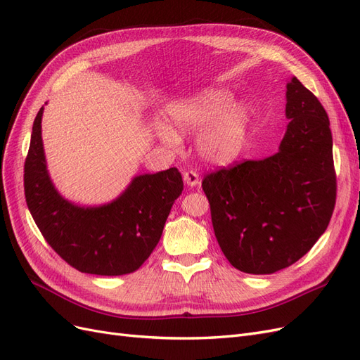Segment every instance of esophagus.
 Masks as SVG:
<instances>
[{
	"label": "esophagus",
	"mask_w": 360,
	"mask_h": 360,
	"mask_svg": "<svg viewBox=\"0 0 360 360\" xmlns=\"http://www.w3.org/2000/svg\"><path fill=\"white\" fill-rule=\"evenodd\" d=\"M183 179H184V181H186L188 186H191V188H195V186H198V184H200L198 172L193 171V169H189V171L184 172Z\"/></svg>",
	"instance_id": "esophagus-1"
}]
</instances>
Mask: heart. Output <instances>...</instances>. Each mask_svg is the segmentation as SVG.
Instances as JSON below:
<instances>
[{
    "instance_id": "heart-1",
    "label": "heart",
    "mask_w": 360,
    "mask_h": 360,
    "mask_svg": "<svg viewBox=\"0 0 360 360\" xmlns=\"http://www.w3.org/2000/svg\"><path fill=\"white\" fill-rule=\"evenodd\" d=\"M234 96L224 89H209L189 99L172 103L171 123L180 134H195L198 155L213 165H225L242 153L248 139L249 111L242 103H231ZM158 136L169 147L180 144V136L167 124L158 126Z\"/></svg>"
}]
</instances>
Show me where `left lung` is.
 I'll return each instance as SVG.
<instances>
[{
	"label": "left lung",
	"instance_id": "left-lung-1",
	"mask_svg": "<svg viewBox=\"0 0 360 360\" xmlns=\"http://www.w3.org/2000/svg\"><path fill=\"white\" fill-rule=\"evenodd\" d=\"M278 153L207 174L202 191L224 255L245 274L270 275L300 259L328 228L336 201L332 132L323 105L297 78Z\"/></svg>",
	"mask_w": 360,
	"mask_h": 360
}]
</instances>
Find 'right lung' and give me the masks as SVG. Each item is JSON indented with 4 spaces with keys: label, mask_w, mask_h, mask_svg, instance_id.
Returning a JSON list of instances; mask_svg holds the SVG:
<instances>
[{
    "label": "right lung",
    "mask_w": 360,
    "mask_h": 360,
    "mask_svg": "<svg viewBox=\"0 0 360 360\" xmlns=\"http://www.w3.org/2000/svg\"><path fill=\"white\" fill-rule=\"evenodd\" d=\"M43 108L32 124L24 167L28 210L49 246L82 274L120 276L138 270L160 240L171 207L183 191L169 168L136 176L111 202L81 207L63 198L46 169L41 143Z\"/></svg>",
    "instance_id": "add662e5"
}]
</instances>
